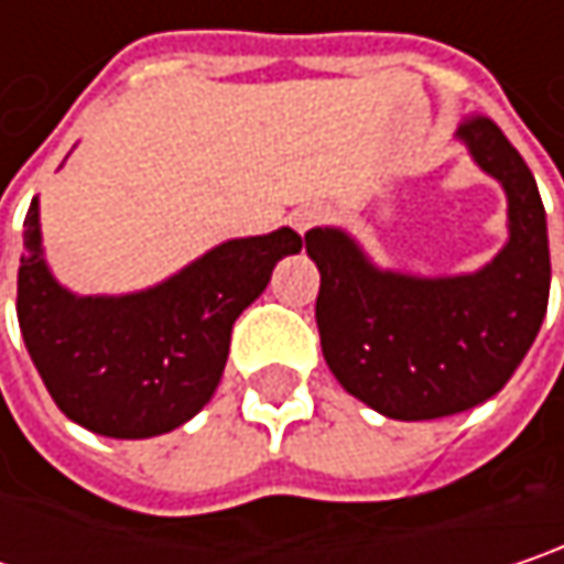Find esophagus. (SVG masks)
Segmentation results:
<instances>
[{
  "label": "esophagus",
  "instance_id": "esophagus-1",
  "mask_svg": "<svg viewBox=\"0 0 564 564\" xmlns=\"http://www.w3.org/2000/svg\"><path fill=\"white\" fill-rule=\"evenodd\" d=\"M324 218H327V212H324V208H317V205H307V208L292 212V218H289V221H292V227H295L299 234H307L314 224H321Z\"/></svg>",
  "mask_w": 564,
  "mask_h": 564
}]
</instances>
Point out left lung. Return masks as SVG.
<instances>
[{
	"mask_svg": "<svg viewBox=\"0 0 564 564\" xmlns=\"http://www.w3.org/2000/svg\"><path fill=\"white\" fill-rule=\"evenodd\" d=\"M456 138L507 195V243L463 275L382 269L340 227H311L317 330L337 382L391 421H436L495 398L523 362L549 304V234L536 180L485 115Z\"/></svg>",
	"mask_w": 564,
	"mask_h": 564,
	"instance_id": "left-lung-1",
	"label": "left lung"
}]
</instances>
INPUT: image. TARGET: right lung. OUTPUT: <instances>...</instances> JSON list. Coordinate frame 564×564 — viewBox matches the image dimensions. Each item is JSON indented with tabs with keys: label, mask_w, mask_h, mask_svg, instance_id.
<instances>
[{
	"label": "right lung",
	"mask_w": 564,
	"mask_h": 564,
	"mask_svg": "<svg viewBox=\"0 0 564 564\" xmlns=\"http://www.w3.org/2000/svg\"><path fill=\"white\" fill-rule=\"evenodd\" d=\"M292 227L224 240L176 275L128 295H76L44 260L37 198L24 218L19 327L51 398L73 423L147 440L192 421L221 382L230 327L257 302Z\"/></svg>",
	"instance_id": "add662e5"
}]
</instances>
